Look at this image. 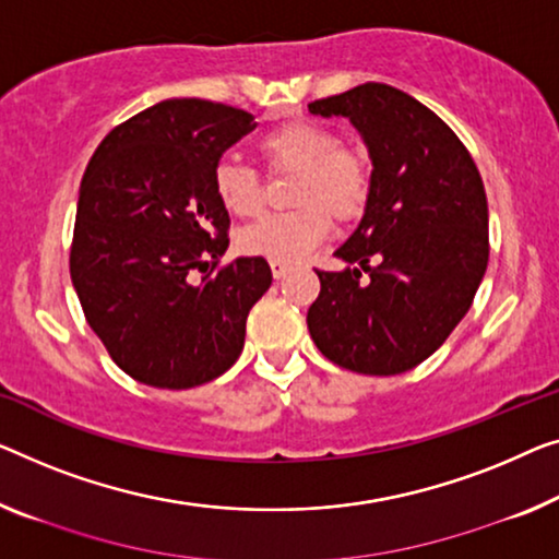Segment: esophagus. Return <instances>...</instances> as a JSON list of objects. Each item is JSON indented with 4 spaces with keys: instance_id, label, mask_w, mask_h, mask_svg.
I'll return each instance as SVG.
<instances>
[{
    "instance_id": "1",
    "label": "esophagus",
    "mask_w": 559,
    "mask_h": 559,
    "mask_svg": "<svg viewBox=\"0 0 559 559\" xmlns=\"http://www.w3.org/2000/svg\"><path fill=\"white\" fill-rule=\"evenodd\" d=\"M271 271H273V278H286L290 273V265L288 263H271Z\"/></svg>"
}]
</instances>
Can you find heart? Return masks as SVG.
<instances>
[{
	"instance_id": "obj_1",
	"label": "heart",
	"mask_w": 559,
	"mask_h": 559,
	"mask_svg": "<svg viewBox=\"0 0 559 559\" xmlns=\"http://www.w3.org/2000/svg\"><path fill=\"white\" fill-rule=\"evenodd\" d=\"M258 150L273 175L296 173L290 203L296 211L265 215L238 233L246 255L273 263H298L329 238L333 214L352 223L366 211L371 195V160L359 145H344L329 128L308 120H290L265 132ZM213 190L228 213L251 218L261 213L265 188L248 165L223 157L213 170Z\"/></svg>"
}]
</instances>
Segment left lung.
Returning a JSON list of instances; mask_svg holds the SVG:
<instances>
[{"instance_id": "left-lung-1", "label": "left lung", "mask_w": 559, "mask_h": 559, "mask_svg": "<svg viewBox=\"0 0 559 559\" xmlns=\"http://www.w3.org/2000/svg\"><path fill=\"white\" fill-rule=\"evenodd\" d=\"M308 112L352 120L373 165L359 228L333 253L354 269L316 271L321 294L308 331L348 371L404 373L444 344L485 278L489 213L479 170L444 120L391 85L366 82L316 99Z\"/></svg>"}]
</instances>
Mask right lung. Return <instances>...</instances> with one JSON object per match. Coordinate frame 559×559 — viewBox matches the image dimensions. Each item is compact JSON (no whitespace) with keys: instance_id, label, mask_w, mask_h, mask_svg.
I'll return each instance as SVG.
<instances>
[{"instance_id":"add662e5","label":"right lung","mask_w":559,"mask_h":559,"mask_svg":"<svg viewBox=\"0 0 559 559\" xmlns=\"http://www.w3.org/2000/svg\"><path fill=\"white\" fill-rule=\"evenodd\" d=\"M253 128L238 107L163 99L118 124L90 157L70 276L90 329L140 384H207L243 352L248 311L273 276L265 258L218 269L230 218L213 170Z\"/></svg>"}]
</instances>
